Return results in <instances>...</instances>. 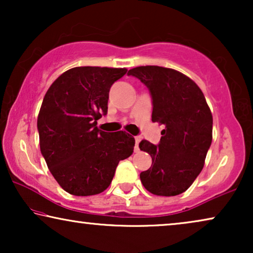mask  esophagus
I'll return each mask as SVG.
<instances>
[{
  "instance_id": "esophagus-1",
  "label": "esophagus",
  "mask_w": 253,
  "mask_h": 253,
  "mask_svg": "<svg viewBox=\"0 0 253 253\" xmlns=\"http://www.w3.org/2000/svg\"><path fill=\"white\" fill-rule=\"evenodd\" d=\"M134 140H136V144H134V151L138 152V151H139V143H140V138H139V137H136V138H134Z\"/></svg>"
}]
</instances>
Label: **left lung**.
Segmentation results:
<instances>
[{"label": "left lung", "mask_w": 253, "mask_h": 253, "mask_svg": "<svg viewBox=\"0 0 253 253\" xmlns=\"http://www.w3.org/2000/svg\"><path fill=\"white\" fill-rule=\"evenodd\" d=\"M127 76L148 88L152 121L165 126L158 145L140 141V150L152 158L140 181L153 195L177 196L191 186L204 167L212 144V113L202 89L181 72L146 65L131 69Z\"/></svg>", "instance_id": "left-lung-1"}]
</instances>
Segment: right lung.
Wrapping results in <instances>:
<instances>
[{"label": "right lung", "instance_id": "1", "mask_svg": "<svg viewBox=\"0 0 253 253\" xmlns=\"http://www.w3.org/2000/svg\"><path fill=\"white\" fill-rule=\"evenodd\" d=\"M126 74V69L72 68L44 95L38 116L41 154L54 178L70 195L105 191L119 162L132 154V136L96 127V121L107 114L110 87Z\"/></svg>", "mask_w": 253, "mask_h": 253}]
</instances>
